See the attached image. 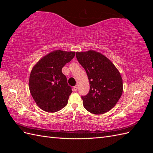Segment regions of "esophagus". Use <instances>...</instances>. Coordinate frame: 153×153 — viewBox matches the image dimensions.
Returning <instances> with one entry per match:
<instances>
[{
  "label": "esophagus",
  "mask_w": 153,
  "mask_h": 153,
  "mask_svg": "<svg viewBox=\"0 0 153 153\" xmlns=\"http://www.w3.org/2000/svg\"><path fill=\"white\" fill-rule=\"evenodd\" d=\"M77 89H78V87H77V85H75V87H73V91L76 92V91H77Z\"/></svg>",
  "instance_id": "34e87169"
}]
</instances>
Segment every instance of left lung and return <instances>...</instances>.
Returning a JSON list of instances; mask_svg holds the SVG:
<instances>
[{
  "label": "left lung",
  "instance_id": "obj_1",
  "mask_svg": "<svg viewBox=\"0 0 153 153\" xmlns=\"http://www.w3.org/2000/svg\"><path fill=\"white\" fill-rule=\"evenodd\" d=\"M76 57L89 80V93L82 96L84 108L94 114L107 112L123 93V80L119 71L105 55L93 50L76 52Z\"/></svg>",
  "mask_w": 153,
  "mask_h": 153
}]
</instances>
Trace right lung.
<instances>
[{
	"label": "right lung",
	"mask_w": 153,
	"mask_h": 153,
	"mask_svg": "<svg viewBox=\"0 0 153 153\" xmlns=\"http://www.w3.org/2000/svg\"><path fill=\"white\" fill-rule=\"evenodd\" d=\"M75 52L55 50L45 55L32 68L29 89L36 104L46 112H55L68 104L72 92L62 68Z\"/></svg>",
	"instance_id": "1"
}]
</instances>
